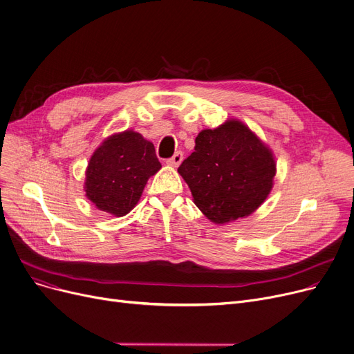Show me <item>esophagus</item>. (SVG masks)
Segmentation results:
<instances>
[{"instance_id":"1","label":"esophagus","mask_w":354,"mask_h":354,"mask_svg":"<svg viewBox=\"0 0 354 354\" xmlns=\"http://www.w3.org/2000/svg\"><path fill=\"white\" fill-rule=\"evenodd\" d=\"M182 159H183V153L182 152H176L172 158H169V159L166 160V165L167 166H172V167H178L180 165Z\"/></svg>"}]
</instances>
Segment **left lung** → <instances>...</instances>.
<instances>
[{
	"mask_svg": "<svg viewBox=\"0 0 354 354\" xmlns=\"http://www.w3.org/2000/svg\"><path fill=\"white\" fill-rule=\"evenodd\" d=\"M194 203L215 224L251 215L268 198L277 163L268 145L238 119L203 129L178 169Z\"/></svg>",
	"mask_w": 354,
	"mask_h": 354,
	"instance_id": "left-lung-1",
	"label": "left lung"
}]
</instances>
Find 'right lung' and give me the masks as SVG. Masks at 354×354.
Here are the masks:
<instances>
[{
  "label": "right lung",
  "mask_w": 354,
  "mask_h": 354,
  "mask_svg": "<svg viewBox=\"0 0 354 354\" xmlns=\"http://www.w3.org/2000/svg\"><path fill=\"white\" fill-rule=\"evenodd\" d=\"M160 167L153 143L129 129L110 135L93 152L83 188L97 209L124 216L136 207L147 179Z\"/></svg>",
  "instance_id": "obj_1"
}]
</instances>
